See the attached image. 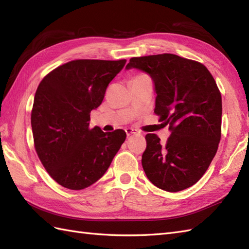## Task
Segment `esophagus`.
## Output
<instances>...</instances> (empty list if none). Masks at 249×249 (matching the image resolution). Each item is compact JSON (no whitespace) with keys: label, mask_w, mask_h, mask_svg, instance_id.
Wrapping results in <instances>:
<instances>
[{"label":"esophagus","mask_w":249,"mask_h":249,"mask_svg":"<svg viewBox=\"0 0 249 249\" xmlns=\"http://www.w3.org/2000/svg\"><path fill=\"white\" fill-rule=\"evenodd\" d=\"M125 131H126V135H127V136L138 134V130L135 129V128H126Z\"/></svg>","instance_id":"34e87169"}]
</instances>
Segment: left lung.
I'll return each mask as SVG.
<instances>
[{
    "instance_id": "left-lung-1",
    "label": "left lung",
    "mask_w": 249,
    "mask_h": 249,
    "mask_svg": "<svg viewBox=\"0 0 249 249\" xmlns=\"http://www.w3.org/2000/svg\"><path fill=\"white\" fill-rule=\"evenodd\" d=\"M149 73L154 82V112L169 124L165 144L145 136L142 167L156 187L170 193L197 183L217 152L221 136V95L203 64L176 54L131 57L126 70Z\"/></svg>"
}]
</instances>
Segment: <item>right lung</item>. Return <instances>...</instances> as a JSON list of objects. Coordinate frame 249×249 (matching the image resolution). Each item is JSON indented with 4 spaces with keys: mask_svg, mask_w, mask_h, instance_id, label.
<instances>
[{
    "mask_svg": "<svg viewBox=\"0 0 249 249\" xmlns=\"http://www.w3.org/2000/svg\"><path fill=\"white\" fill-rule=\"evenodd\" d=\"M126 60H75L50 71L36 89L31 125L37 155L63 187L91 186L108 170L126 139L123 129L89 128L91 111Z\"/></svg>",
    "mask_w": 249,
    "mask_h": 249,
    "instance_id": "right-lung-1",
    "label": "right lung"
}]
</instances>
